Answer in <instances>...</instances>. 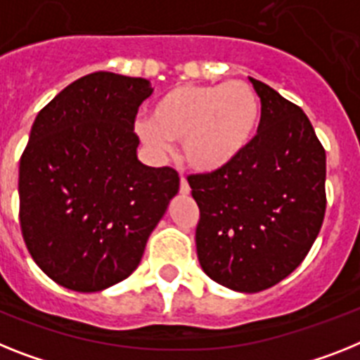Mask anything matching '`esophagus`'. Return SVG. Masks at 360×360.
Here are the masks:
<instances>
[{
  "label": "esophagus",
  "instance_id": "1",
  "mask_svg": "<svg viewBox=\"0 0 360 360\" xmlns=\"http://www.w3.org/2000/svg\"><path fill=\"white\" fill-rule=\"evenodd\" d=\"M179 190H181V194H190L188 181H186L185 177H183V175H181V186H179Z\"/></svg>",
  "mask_w": 360,
  "mask_h": 360
}]
</instances>
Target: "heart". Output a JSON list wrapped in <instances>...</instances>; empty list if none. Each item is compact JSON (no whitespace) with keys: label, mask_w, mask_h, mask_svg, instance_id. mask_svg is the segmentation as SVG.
Listing matches in <instances>:
<instances>
[{"label":"heart","mask_w":360,"mask_h":360,"mask_svg":"<svg viewBox=\"0 0 360 360\" xmlns=\"http://www.w3.org/2000/svg\"><path fill=\"white\" fill-rule=\"evenodd\" d=\"M259 115V98L247 82L188 84L161 96L152 120H141L135 129L157 152H165L168 141L183 143L192 168L214 172L243 153L255 139Z\"/></svg>","instance_id":"heart-1"}]
</instances>
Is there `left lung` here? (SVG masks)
Listing matches in <instances>:
<instances>
[{"instance_id": "8db88e82", "label": "left lung", "mask_w": 360, "mask_h": 360, "mask_svg": "<svg viewBox=\"0 0 360 360\" xmlns=\"http://www.w3.org/2000/svg\"><path fill=\"white\" fill-rule=\"evenodd\" d=\"M258 134L219 170L188 175L199 207L195 247L214 282L241 292L273 288L298 267L326 214V150L307 115L250 78Z\"/></svg>"}]
</instances>
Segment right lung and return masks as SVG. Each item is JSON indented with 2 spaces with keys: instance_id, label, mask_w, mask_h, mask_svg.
<instances>
[{
  "instance_id": "right-lung-1",
  "label": "right lung",
  "mask_w": 360,
  "mask_h": 360,
  "mask_svg": "<svg viewBox=\"0 0 360 360\" xmlns=\"http://www.w3.org/2000/svg\"><path fill=\"white\" fill-rule=\"evenodd\" d=\"M146 78L98 71L38 113L20 159V226L36 265L78 292L122 282L179 190V174L137 159Z\"/></svg>"
}]
</instances>
